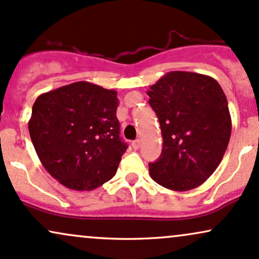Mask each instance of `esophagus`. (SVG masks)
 I'll return each mask as SVG.
<instances>
[{
    "label": "esophagus",
    "instance_id": "34e87169",
    "mask_svg": "<svg viewBox=\"0 0 259 259\" xmlns=\"http://www.w3.org/2000/svg\"><path fill=\"white\" fill-rule=\"evenodd\" d=\"M141 144H142L141 139H136V141L132 142V147H133V149H139V148H141Z\"/></svg>",
    "mask_w": 259,
    "mask_h": 259
}]
</instances>
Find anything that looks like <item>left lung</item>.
Listing matches in <instances>:
<instances>
[{
  "mask_svg": "<svg viewBox=\"0 0 259 259\" xmlns=\"http://www.w3.org/2000/svg\"><path fill=\"white\" fill-rule=\"evenodd\" d=\"M147 94L163 139L160 157L149 163L150 177L171 190L197 188L215 171L229 144L226 94L214 78L189 71L167 72Z\"/></svg>",
  "mask_w": 259,
  "mask_h": 259,
  "instance_id": "left-lung-1",
  "label": "left lung"
}]
</instances>
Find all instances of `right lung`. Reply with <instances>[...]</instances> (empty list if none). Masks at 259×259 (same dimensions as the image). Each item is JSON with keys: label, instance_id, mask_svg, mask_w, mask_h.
<instances>
[{"label": "right lung", "instance_id": "add662e5", "mask_svg": "<svg viewBox=\"0 0 259 259\" xmlns=\"http://www.w3.org/2000/svg\"><path fill=\"white\" fill-rule=\"evenodd\" d=\"M117 92L74 82L41 94L29 132L39 161L72 190L90 191L110 181L127 144L120 138Z\"/></svg>", "mask_w": 259, "mask_h": 259}]
</instances>
